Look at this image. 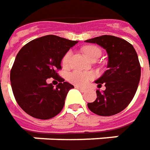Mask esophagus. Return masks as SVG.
Wrapping results in <instances>:
<instances>
[{
  "instance_id": "obj_1",
  "label": "esophagus",
  "mask_w": 150,
  "mask_h": 150,
  "mask_svg": "<svg viewBox=\"0 0 150 150\" xmlns=\"http://www.w3.org/2000/svg\"><path fill=\"white\" fill-rule=\"evenodd\" d=\"M75 88L76 89H78V90H80V91H82V92H85V90L84 89V88H81V87H80V86H75Z\"/></svg>"
}]
</instances>
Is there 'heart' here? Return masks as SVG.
I'll return each mask as SVG.
<instances>
[{"label": "heart", "instance_id": "1", "mask_svg": "<svg viewBox=\"0 0 150 150\" xmlns=\"http://www.w3.org/2000/svg\"><path fill=\"white\" fill-rule=\"evenodd\" d=\"M83 51L85 55L91 59V60L95 58H99L101 54V50L100 48L95 45H87L83 48ZM72 52L71 51H67L65 54L63 56L62 59V65L64 66H67L70 63V60L71 59ZM94 74L91 72H85V71H80V70H74L70 72L68 75V80L70 83L76 85H80L83 86L85 85L90 80L94 78Z\"/></svg>", "mask_w": 150, "mask_h": 150}]
</instances>
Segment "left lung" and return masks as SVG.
<instances>
[{
    "instance_id": "obj_1",
    "label": "left lung",
    "mask_w": 150,
    "mask_h": 150,
    "mask_svg": "<svg viewBox=\"0 0 150 150\" xmlns=\"http://www.w3.org/2000/svg\"><path fill=\"white\" fill-rule=\"evenodd\" d=\"M85 42L100 45L108 54V70L96 80L97 98L88 103V108L98 115L110 116L125 110L135 95L140 80L141 68L136 51L125 40L114 35H101Z\"/></svg>"
}]
</instances>
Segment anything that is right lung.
<instances>
[{"mask_svg":"<svg viewBox=\"0 0 150 150\" xmlns=\"http://www.w3.org/2000/svg\"><path fill=\"white\" fill-rule=\"evenodd\" d=\"M78 41L49 35L35 39L20 50L11 70L15 99L29 115L49 120L57 115L65 97L74 86L61 78L57 70L69 50ZM54 78L61 82L54 88L46 80Z\"/></svg>","mask_w":150,"mask_h":150,"instance_id":"obj_1","label":"right lung"}]
</instances>
